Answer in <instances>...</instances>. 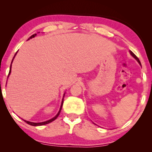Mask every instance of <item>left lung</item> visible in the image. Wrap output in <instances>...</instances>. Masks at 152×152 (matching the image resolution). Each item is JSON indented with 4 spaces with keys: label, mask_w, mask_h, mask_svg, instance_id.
<instances>
[{
    "label": "left lung",
    "mask_w": 152,
    "mask_h": 152,
    "mask_svg": "<svg viewBox=\"0 0 152 152\" xmlns=\"http://www.w3.org/2000/svg\"><path fill=\"white\" fill-rule=\"evenodd\" d=\"M129 53H130V54H131V55H132L133 57H134V58H135V59H136L137 60V61H138V63H139V64H140V65H141V64H140V60H139V59H138V58L136 57V55H135V54H134V53H133V52H132V51H131V50H129Z\"/></svg>",
    "instance_id": "obj_1"
}]
</instances>
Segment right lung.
Here are the masks:
<instances>
[{"instance_id": "obj_1", "label": "right lung", "mask_w": 152, "mask_h": 152, "mask_svg": "<svg viewBox=\"0 0 152 152\" xmlns=\"http://www.w3.org/2000/svg\"><path fill=\"white\" fill-rule=\"evenodd\" d=\"M36 35H37V34H34L32 35V36H31V37H30V39H32V38H33V37H34L35 36H36ZM16 53H17V52H16V54H15V55H14V56L13 59H12V61L11 65H10V72H9V75H8V77H9V75H10V73H11V68H12V61H13V60H14V57H15V56H16ZM64 95H65V93H64V97H63V99H62V101H61V107H60V109H59V112H58L57 115H55V117H54V118H52V119L49 120H47V121H45V122H29V121H27V120H24L25 122H26V123H28V124H30V125H32V126H41V125H44V124H48V123H50V122H51L54 121V120H55V119H57V118L58 116H59V115L60 112H61V108H62V105H63V103H64Z\"/></svg>"}]
</instances>
